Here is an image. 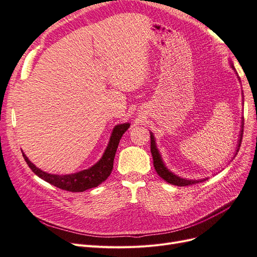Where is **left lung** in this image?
Listing matches in <instances>:
<instances>
[{"mask_svg": "<svg viewBox=\"0 0 257 257\" xmlns=\"http://www.w3.org/2000/svg\"><path fill=\"white\" fill-rule=\"evenodd\" d=\"M242 135H243V122H242V127H241V134H240V140H239V145H238V150L240 148V143L241 140H242ZM151 153H152V156H153V161H154V167H155V170L158 173V175L160 178H163L166 182L170 183V184L173 185H178V186H188V185H193L196 184V183H199V182H203L204 180H200V181H193V180H185V179H181L177 175H174L172 172H170L169 170L167 169L165 167L163 160L160 158L159 153L156 149V145H155V140H154V137L151 134Z\"/></svg>", "mask_w": 257, "mask_h": 257, "instance_id": "8db88e82", "label": "left lung"}]
</instances>
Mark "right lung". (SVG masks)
I'll use <instances>...</instances> for the list:
<instances>
[{
    "label": "right lung",
    "instance_id": "obj_1",
    "mask_svg": "<svg viewBox=\"0 0 257 257\" xmlns=\"http://www.w3.org/2000/svg\"><path fill=\"white\" fill-rule=\"evenodd\" d=\"M129 123L117 124L113 130L111 140H109V143L102 158L93 167L89 168V169L87 170L80 171L78 173L68 175L49 174L40 170L39 168H36L31 161L28 159V157H26L25 154H23V156L29 168H30L38 177H40L44 181L48 182L49 184L72 193L84 192L86 189L97 187L102 182H104L108 178V175L111 174L117 148H118V144L122 135L126 133V130L129 128Z\"/></svg>",
    "mask_w": 257,
    "mask_h": 257
}]
</instances>
